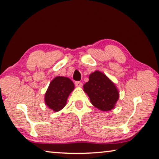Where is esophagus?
I'll list each match as a JSON object with an SVG mask.
<instances>
[{
    "instance_id": "1",
    "label": "esophagus",
    "mask_w": 159,
    "mask_h": 159,
    "mask_svg": "<svg viewBox=\"0 0 159 159\" xmlns=\"http://www.w3.org/2000/svg\"><path fill=\"white\" fill-rule=\"evenodd\" d=\"M75 85H76V87H82L83 83L80 81H76L75 82Z\"/></svg>"
}]
</instances>
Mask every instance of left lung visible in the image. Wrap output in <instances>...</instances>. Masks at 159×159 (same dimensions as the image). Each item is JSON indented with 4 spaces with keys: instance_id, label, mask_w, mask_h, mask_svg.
<instances>
[{
    "instance_id": "8db88e82",
    "label": "left lung",
    "mask_w": 159,
    "mask_h": 159,
    "mask_svg": "<svg viewBox=\"0 0 159 159\" xmlns=\"http://www.w3.org/2000/svg\"><path fill=\"white\" fill-rule=\"evenodd\" d=\"M94 106L102 111H110L118 99V91L115 84L106 75L96 71L89 76V81L83 85Z\"/></svg>"
}]
</instances>
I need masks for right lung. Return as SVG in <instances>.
Returning a JSON list of instances; mask_svg holds the SVG:
<instances>
[{
    "instance_id": "1",
    "label": "right lung",
    "mask_w": 159,
    "mask_h": 159,
    "mask_svg": "<svg viewBox=\"0 0 159 159\" xmlns=\"http://www.w3.org/2000/svg\"><path fill=\"white\" fill-rule=\"evenodd\" d=\"M74 88V83L69 78H55L50 83L45 95V104L53 111H60L66 105L67 98Z\"/></svg>"
}]
</instances>
